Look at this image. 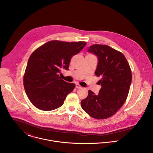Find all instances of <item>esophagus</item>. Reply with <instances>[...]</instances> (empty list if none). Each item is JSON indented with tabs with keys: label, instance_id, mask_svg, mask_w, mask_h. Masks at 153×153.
<instances>
[{
	"label": "esophagus",
	"instance_id": "34e87169",
	"mask_svg": "<svg viewBox=\"0 0 153 153\" xmlns=\"http://www.w3.org/2000/svg\"><path fill=\"white\" fill-rule=\"evenodd\" d=\"M75 87H76V88L78 89V88H81L82 87H81L80 85H79L78 84H75Z\"/></svg>",
	"mask_w": 153,
	"mask_h": 153
}]
</instances>
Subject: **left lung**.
Here are the masks:
<instances>
[{"label": "left lung", "instance_id": "1", "mask_svg": "<svg viewBox=\"0 0 153 153\" xmlns=\"http://www.w3.org/2000/svg\"><path fill=\"white\" fill-rule=\"evenodd\" d=\"M88 52L95 54L98 63L95 74L101 78L102 86L98 95L88 91L81 101L82 108L91 117L103 120L111 117L126 102L132 81L130 65L121 52L108 45L94 44Z\"/></svg>", "mask_w": 153, "mask_h": 153}]
</instances>
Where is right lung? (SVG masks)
<instances>
[{
    "label": "right lung",
    "mask_w": 153,
    "mask_h": 153,
    "mask_svg": "<svg viewBox=\"0 0 153 153\" xmlns=\"http://www.w3.org/2000/svg\"><path fill=\"white\" fill-rule=\"evenodd\" d=\"M84 41H51L33 52L23 76V85L31 103L37 108L51 111L61 107L75 87L62 79L61 69L68 70L71 59L86 45Z\"/></svg>",
    "instance_id": "1"
}]
</instances>
